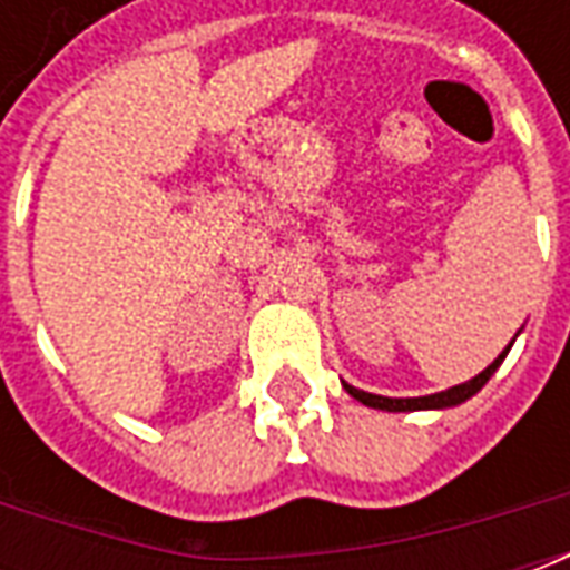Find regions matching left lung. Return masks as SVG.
<instances>
[{
	"label": "left lung",
	"mask_w": 570,
	"mask_h": 570,
	"mask_svg": "<svg viewBox=\"0 0 570 570\" xmlns=\"http://www.w3.org/2000/svg\"><path fill=\"white\" fill-rule=\"evenodd\" d=\"M513 345V342H510ZM507 351L510 347H503V354H498V360L485 366V370L479 372L476 379H470L464 384H454L449 391H440V394H428V396H403V400H396V396H379V394H366V391H360L354 384H345V391L354 400H360L363 406L370 409H382V412H421V409H452V406H461L464 400H470L473 394H479L485 382H489L494 370L501 366L503 357H507Z\"/></svg>",
	"instance_id": "8db88e82"
}]
</instances>
